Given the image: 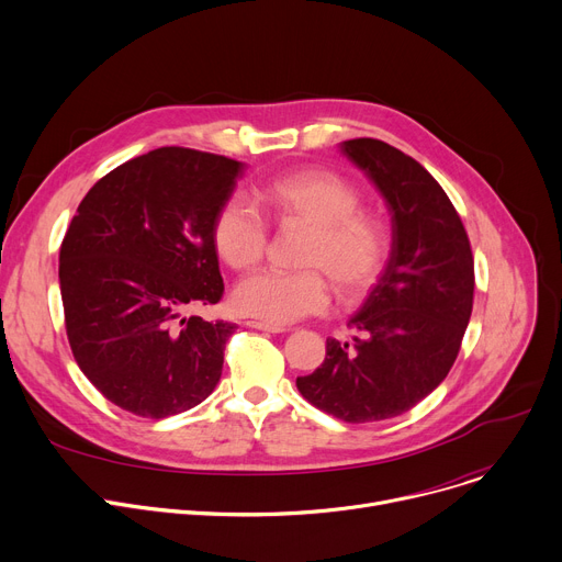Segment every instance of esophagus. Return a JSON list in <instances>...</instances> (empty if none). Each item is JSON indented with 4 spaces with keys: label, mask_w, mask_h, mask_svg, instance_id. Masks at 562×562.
<instances>
[{
    "label": "esophagus",
    "mask_w": 562,
    "mask_h": 562,
    "mask_svg": "<svg viewBox=\"0 0 562 562\" xmlns=\"http://www.w3.org/2000/svg\"><path fill=\"white\" fill-rule=\"evenodd\" d=\"M249 328H257V330H266V333H283L285 328L283 326H272V324H266V322H247Z\"/></svg>",
    "instance_id": "esophagus-1"
}]
</instances>
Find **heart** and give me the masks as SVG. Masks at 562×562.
<instances>
[{"label": "heart", "instance_id": "1", "mask_svg": "<svg viewBox=\"0 0 562 562\" xmlns=\"http://www.w3.org/2000/svg\"><path fill=\"white\" fill-rule=\"evenodd\" d=\"M261 201L281 225L303 223L310 234L301 249L303 270L266 268L238 281L232 303L245 317L283 326L315 315L330 303V280L357 299L375 285L389 263L386 225L361 212V192L328 169H301L270 180ZM218 257L234 270L257 266L270 243L263 212L243 194H229L214 218Z\"/></svg>", "mask_w": 562, "mask_h": 562}]
</instances>
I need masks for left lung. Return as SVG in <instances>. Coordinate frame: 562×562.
<instances>
[{
    "mask_svg": "<svg viewBox=\"0 0 562 562\" xmlns=\"http://www.w3.org/2000/svg\"><path fill=\"white\" fill-rule=\"evenodd\" d=\"M341 149L386 199L393 252L348 324L361 337L328 339L324 363L296 378V389L319 411L363 424L411 411L449 375L471 319L475 272L458 210L415 158L375 138Z\"/></svg>",
    "mask_w": 562,
    "mask_h": 562,
    "instance_id": "obj_1",
    "label": "left lung"
}]
</instances>
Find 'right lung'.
<instances>
[{
    "label": "right lung",
    "mask_w": 562,
    "mask_h": 562,
    "mask_svg": "<svg viewBox=\"0 0 562 562\" xmlns=\"http://www.w3.org/2000/svg\"><path fill=\"white\" fill-rule=\"evenodd\" d=\"M240 162L160 147L102 176L61 238L71 352L115 406L162 419L218 384L236 324L187 315L223 299L214 218Z\"/></svg>",
    "instance_id": "obj_1"
}]
</instances>
